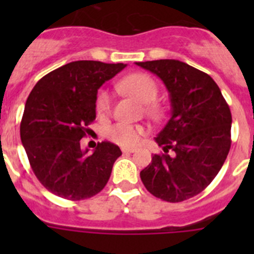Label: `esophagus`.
I'll use <instances>...</instances> for the list:
<instances>
[{"label": "esophagus", "instance_id": "34e87169", "mask_svg": "<svg viewBox=\"0 0 254 254\" xmlns=\"http://www.w3.org/2000/svg\"><path fill=\"white\" fill-rule=\"evenodd\" d=\"M122 151L125 152V154H132V152L136 151V149H134V147H122Z\"/></svg>", "mask_w": 254, "mask_h": 254}]
</instances>
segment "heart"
I'll list each match as a JSON object with an SVG mask.
<instances>
[{
    "label": "heart",
    "mask_w": 254,
    "mask_h": 254,
    "mask_svg": "<svg viewBox=\"0 0 254 254\" xmlns=\"http://www.w3.org/2000/svg\"><path fill=\"white\" fill-rule=\"evenodd\" d=\"M117 89L121 93L129 95L138 102L145 104V111L154 118H160L164 114V109L158 102H155L159 95V87L156 82L146 73H131L121 78ZM96 112L99 116H107L111 111L112 98L105 90L99 91L96 96ZM145 133V128L141 126L129 125V123H117L109 127L107 136L113 142L122 146H132L140 141L141 136Z\"/></svg>",
    "instance_id": "heart-1"
}]
</instances>
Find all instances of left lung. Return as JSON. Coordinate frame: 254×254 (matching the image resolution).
<instances>
[{
    "label": "left lung",
    "instance_id": "left-lung-1",
    "mask_svg": "<svg viewBox=\"0 0 254 254\" xmlns=\"http://www.w3.org/2000/svg\"><path fill=\"white\" fill-rule=\"evenodd\" d=\"M136 64L161 78L172 105L170 120L155 137L165 154L152 156L141 181L155 197L182 202L201 193L223 167L232 145V113L207 73L178 60Z\"/></svg>",
    "mask_w": 254,
    "mask_h": 254
}]
</instances>
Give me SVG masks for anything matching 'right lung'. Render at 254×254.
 Masks as SVG:
<instances>
[{"label":"right lung","instance_id":"add662e5","mask_svg":"<svg viewBox=\"0 0 254 254\" xmlns=\"http://www.w3.org/2000/svg\"><path fill=\"white\" fill-rule=\"evenodd\" d=\"M123 64L75 61L47 73L31 90L20 125V137L38 181L56 196L90 198L109 181L122 151L103 141L93 154L80 140L96 117V94Z\"/></svg>","mask_w":254,"mask_h":254}]
</instances>
